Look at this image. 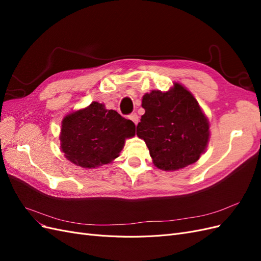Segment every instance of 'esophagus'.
Masks as SVG:
<instances>
[{"label":"esophagus","mask_w":261,"mask_h":261,"mask_svg":"<svg viewBox=\"0 0 261 261\" xmlns=\"http://www.w3.org/2000/svg\"><path fill=\"white\" fill-rule=\"evenodd\" d=\"M128 118H129V120H132V121L134 122V124H135V125H137V123H138V121H139L138 115H137L136 113H132V114H129V115H128Z\"/></svg>","instance_id":"1"}]
</instances>
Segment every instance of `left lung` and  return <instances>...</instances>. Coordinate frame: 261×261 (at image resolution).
Returning <instances> with one entry per match:
<instances>
[{"mask_svg": "<svg viewBox=\"0 0 261 261\" xmlns=\"http://www.w3.org/2000/svg\"><path fill=\"white\" fill-rule=\"evenodd\" d=\"M141 106L146 112L136 133L156 168L174 171L199 159L209 140V124L191 92L175 84L168 92L146 93Z\"/></svg>", "mask_w": 261, "mask_h": 261, "instance_id": "obj_1", "label": "left lung"}]
</instances>
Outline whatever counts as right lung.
Listing matches in <instances>:
<instances>
[{"mask_svg": "<svg viewBox=\"0 0 261 261\" xmlns=\"http://www.w3.org/2000/svg\"><path fill=\"white\" fill-rule=\"evenodd\" d=\"M135 135V124L98 102L64 117L61 148L67 159L92 169L118 156L126 138Z\"/></svg>", "mask_w": 261, "mask_h": 261, "instance_id": "obj_1", "label": "right lung"}]
</instances>
